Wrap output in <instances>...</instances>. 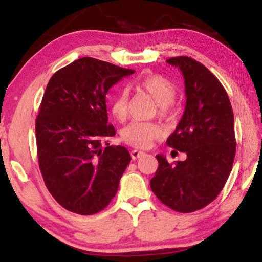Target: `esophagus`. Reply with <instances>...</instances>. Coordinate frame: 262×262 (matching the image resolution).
Masks as SVG:
<instances>
[{"mask_svg": "<svg viewBox=\"0 0 262 262\" xmlns=\"http://www.w3.org/2000/svg\"><path fill=\"white\" fill-rule=\"evenodd\" d=\"M130 155H132V159H133V160H136V159H138V158L144 155V152L137 151V150H133V151L130 152Z\"/></svg>", "mask_w": 262, "mask_h": 262, "instance_id": "esophagus-1", "label": "esophagus"}]
</instances>
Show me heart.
<instances>
[{"label": "heart", "instance_id": "1", "mask_svg": "<svg viewBox=\"0 0 262 262\" xmlns=\"http://www.w3.org/2000/svg\"><path fill=\"white\" fill-rule=\"evenodd\" d=\"M136 87L150 95L159 105V116L169 118L172 115L171 103L176 99L177 87L162 75H146L136 81ZM129 112V95L126 90L118 91L111 102V114L117 120L124 121ZM161 134V127L155 122L133 121L121 130V140L136 148H147L153 140Z\"/></svg>", "mask_w": 262, "mask_h": 262}]
</instances>
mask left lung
<instances>
[{
	"label": "left lung",
	"mask_w": 262,
	"mask_h": 262,
	"mask_svg": "<svg viewBox=\"0 0 262 262\" xmlns=\"http://www.w3.org/2000/svg\"><path fill=\"white\" fill-rule=\"evenodd\" d=\"M185 79L186 106L167 145L186 153V160L159 162L150 185L157 198L177 212L207 207L222 192L236 152L234 115L227 92L207 67L188 56L167 60Z\"/></svg>",
	"instance_id": "obj_1"
}]
</instances>
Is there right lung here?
<instances>
[{
    "label": "right lung",
    "instance_id": "add662e5",
    "mask_svg": "<svg viewBox=\"0 0 262 262\" xmlns=\"http://www.w3.org/2000/svg\"><path fill=\"white\" fill-rule=\"evenodd\" d=\"M85 56L51 77L36 118L38 166L55 201L89 216L111 202L130 162L127 148L110 145L105 95L122 77L134 74Z\"/></svg>",
    "mask_w": 262,
    "mask_h": 262
}]
</instances>
